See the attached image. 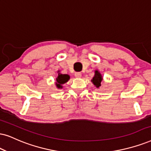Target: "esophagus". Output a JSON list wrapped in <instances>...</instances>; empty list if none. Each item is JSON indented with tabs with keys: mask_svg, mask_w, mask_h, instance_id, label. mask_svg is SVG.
<instances>
[{
	"mask_svg": "<svg viewBox=\"0 0 151 151\" xmlns=\"http://www.w3.org/2000/svg\"><path fill=\"white\" fill-rule=\"evenodd\" d=\"M74 76H75L76 78H81V72H75V74H74Z\"/></svg>",
	"mask_w": 151,
	"mask_h": 151,
	"instance_id": "34e87169",
	"label": "esophagus"
}]
</instances>
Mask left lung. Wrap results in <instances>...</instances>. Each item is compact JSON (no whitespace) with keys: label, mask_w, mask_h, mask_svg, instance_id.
Returning a JSON list of instances; mask_svg holds the SVG:
<instances>
[{"label":"left lung","mask_w":151,"mask_h":151,"mask_svg":"<svg viewBox=\"0 0 151 151\" xmlns=\"http://www.w3.org/2000/svg\"><path fill=\"white\" fill-rule=\"evenodd\" d=\"M102 79H103V77L102 74H100V72H99V70H95L94 77H93V79H91V82L94 84V86L97 88H99L101 86Z\"/></svg>","instance_id":"8db88e82"}]
</instances>
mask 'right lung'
<instances>
[{"mask_svg": "<svg viewBox=\"0 0 151 151\" xmlns=\"http://www.w3.org/2000/svg\"><path fill=\"white\" fill-rule=\"evenodd\" d=\"M57 73H58V74H57L56 79H55V81H56V86L58 89H61L63 88V84H64L66 82L69 81L70 77L68 74H61L60 70H58Z\"/></svg>", "mask_w": 151, "mask_h": 151, "instance_id": "obj_1", "label": "right lung"}]
</instances>
